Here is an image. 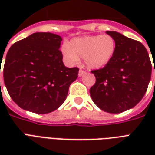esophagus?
<instances>
[{"instance_id": "1", "label": "esophagus", "mask_w": 155, "mask_h": 155, "mask_svg": "<svg viewBox=\"0 0 155 155\" xmlns=\"http://www.w3.org/2000/svg\"><path fill=\"white\" fill-rule=\"evenodd\" d=\"M85 73H86V71L84 70H80V71H79V76H82L83 75H84Z\"/></svg>"}]
</instances>
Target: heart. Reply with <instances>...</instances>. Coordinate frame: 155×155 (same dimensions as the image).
<instances>
[{"label":"heart","instance_id":"obj_1","mask_svg":"<svg viewBox=\"0 0 155 155\" xmlns=\"http://www.w3.org/2000/svg\"><path fill=\"white\" fill-rule=\"evenodd\" d=\"M115 51V40L109 35L75 38L62 49L63 55L71 63H76L80 57H83L87 68L91 69H100L107 65Z\"/></svg>","mask_w":155,"mask_h":155}]
</instances>
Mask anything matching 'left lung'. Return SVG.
Listing matches in <instances>:
<instances>
[{
	"label": "left lung",
	"instance_id": "left-lung-1",
	"mask_svg": "<svg viewBox=\"0 0 155 155\" xmlns=\"http://www.w3.org/2000/svg\"><path fill=\"white\" fill-rule=\"evenodd\" d=\"M106 33L115 40V53L103 68L92 71L96 83L90 95L101 110L120 113L143 98L151 77V62L142 43L115 31Z\"/></svg>",
	"mask_w": 155,
	"mask_h": 155
}]
</instances>
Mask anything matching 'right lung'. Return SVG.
Here are the masks:
<instances>
[{"label": "right lung", "mask_w": 155, "mask_h": 155, "mask_svg": "<svg viewBox=\"0 0 155 155\" xmlns=\"http://www.w3.org/2000/svg\"><path fill=\"white\" fill-rule=\"evenodd\" d=\"M61 41L59 35L50 32L35 33L9 48L2 70L4 82L20 108L46 114L65 101L79 68L64 66Z\"/></svg>", "instance_id": "add662e5"}]
</instances>
